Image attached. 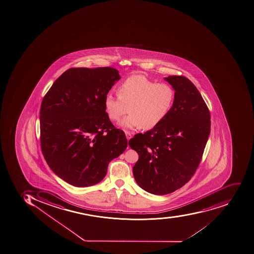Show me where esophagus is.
<instances>
[{
	"label": "esophagus",
	"instance_id": "1",
	"mask_svg": "<svg viewBox=\"0 0 254 254\" xmlns=\"http://www.w3.org/2000/svg\"><path fill=\"white\" fill-rule=\"evenodd\" d=\"M125 134H126V137L127 138V140H129L130 138H131V133H130V131H127V130H126V131H125Z\"/></svg>",
	"mask_w": 254,
	"mask_h": 254
}]
</instances>
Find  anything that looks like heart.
Returning <instances> with one entry per match:
<instances>
[{
  "label": "heart",
  "instance_id": "obj_1",
  "mask_svg": "<svg viewBox=\"0 0 254 254\" xmlns=\"http://www.w3.org/2000/svg\"><path fill=\"white\" fill-rule=\"evenodd\" d=\"M118 94L108 93L104 106L108 118L119 121L125 128L142 127L150 130L161 124L169 115L175 101V91L167 83H157L142 75H132L118 86Z\"/></svg>",
  "mask_w": 254,
  "mask_h": 254
}]
</instances>
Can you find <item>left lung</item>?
Returning a JSON list of instances; mask_svg holds the SVG:
<instances>
[{
  "label": "left lung",
  "mask_w": 254,
  "mask_h": 254,
  "mask_svg": "<svg viewBox=\"0 0 254 254\" xmlns=\"http://www.w3.org/2000/svg\"><path fill=\"white\" fill-rule=\"evenodd\" d=\"M165 80L175 90L169 115L156 127L128 144L138 153L133 174L140 187L166 195L183 187L200 163L210 132V114L196 87L184 76Z\"/></svg>",
  "instance_id": "left-lung-1"
}]
</instances>
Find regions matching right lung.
<instances>
[{
	"instance_id": "obj_1",
	"label": "right lung",
	"mask_w": 254,
	"mask_h": 254,
	"mask_svg": "<svg viewBox=\"0 0 254 254\" xmlns=\"http://www.w3.org/2000/svg\"><path fill=\"white\" fill-rule=\"evenodd\" d=\"M120 79L112 67L70 68L53 83L40 108L42 153L51 170L69 185L101 182L108 164L127 146L104 98Z\"/></svg>"
}]
</instances>
